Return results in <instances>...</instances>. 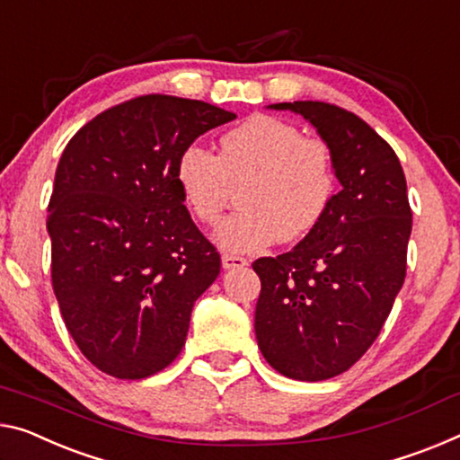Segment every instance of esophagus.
I'll list each match as a JSON object with an SVG mask.
<instances>
[{
    "label": "esophagus",
    "mask_w": 460,
    "mask_h": 460,
    "mask_svg": "<svg viewBox=\"0 0 460 460\" xmlns=\"http://www.w3.org/2000/svg\"><path fill=\"white\" fill-rule=\"evenodd\" d=\"M246 265H249V259L240 257V254H232V252L222 254V267H224V270H236V267H246Z\"/></svg>",
    "instance_id": "obj_1"
}]
</instances>
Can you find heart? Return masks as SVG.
<instances>
[{"label":"heart","mask_w":460,"mask_h":460,"mask_svg":"<svg viewBox=\"0 0 460 460\" xmlns=\"http://www.w3.org/2000/svg\"><path fill=\"white\" fill-rule=\"evenodd\" d=\"M174 176L189 209L206 224L220 220L240 187V208L216 230L217 244L236 252L310 234L337 193L327 141L302 136L294 123L271 115H252L226 131L217 156L206 146L189 144Z\"/></svg>","instance_id":"heart-1"}]
</instances>
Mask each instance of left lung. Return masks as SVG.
I'll use <instances>...</instances> for the list:
<instances>
[{
  "label": "left lung",
  "instance_id": "left-lung-1",
  "mask_svg": "<svg viewBox=\"0 0 460 460\" xmlns=\"http://www.w3.org/2000/svg\"><path fill=\"white\" fill-rule=\"evenodd\" d=\"M294 111L333 150L341 190L289 252L261 257L254 310L259 349L294 380L333 378L368 351L405 281L411 208L393 147L358 115L319 101Z\"/></svg>",
  "mask_w": 460,
  "mask_h": 460
}]
</instances>
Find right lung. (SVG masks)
Segmentation results:
<instances>
[{
  "label": "right lung",
  "instance_id": "1",
  "mask_svg": "<svg viewBox=\"0 0 460 460\" xmlns=\"http://www.w3.org/2000/svg\"><path fill=\"white\" fill-rule=\"evenodd\" d=\"M236 119L203 101L147 94L82 127L49 201L51 279L63 323L98 370L139 380L185 345L195 300L220 275L176 182L189 144Z\"/></svg>",
  "mask_w": 460,
  "mask_h": 460
}]
</instances>
